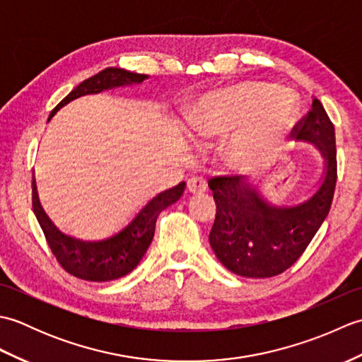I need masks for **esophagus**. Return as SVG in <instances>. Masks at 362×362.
I'll use <instances>...</instances> for the list:
<instances>
[{
	"label": "esophagus",
	"instance_id": "obj_1",
	"mask_svg": "<svg viewBox=\"0 0 362 362\" xmlns=\"http://www.w3.org/2000/svg\"><path fill=\"white\" fill-rule=\"evenodd\" d=\"M187 187L189 193H204L206 191V182L202 179V177H191L187 182Z\"/></svg>",
	"mask_w": 362,
	"mask_h": 362
}]
</instances>
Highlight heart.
Masks as SVG:
<instances>
[{"instance_id": "1", "label": "heart", "mask_w": 362, "mask_h": 362, "mask_svg": "<svg viewBox=\"0 0 362 362\" xmlns=\"http://www.w3.org/2000/svg\"><path fill=\"white\" fill-rule=\"evenodd\" d=\"M294 113L291 95L267 83L245 82L201 99L191 113V129L201 136H213L244 120L227 157L235 168H249L279 148Z\"/></svg>"}]
</instances>
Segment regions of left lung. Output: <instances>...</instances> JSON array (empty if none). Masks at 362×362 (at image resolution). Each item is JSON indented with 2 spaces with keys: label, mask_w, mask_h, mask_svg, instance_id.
<instances>
[{
  "label": "left lung",
  "mask_w": 362,
  "mask_h": 362,
  "mask_svg": "<svg viewBox=\"0 0 362 362\" xmlns=\"http://www.w3.org/2000/svg\"><path fill=\"white\" fill-rule=\"evenodd\" d=\"M291 135L316 144L327 160L324 182L306 202L279 209L243 188L238 175L209 180L216 202L209 240L218 259L236 275L269 279L286 271L302 257L332 209L337 180L334 126L319 99H313Z\"/></svg>",
  "instance_id": "8db88e82"
}]
</instances>
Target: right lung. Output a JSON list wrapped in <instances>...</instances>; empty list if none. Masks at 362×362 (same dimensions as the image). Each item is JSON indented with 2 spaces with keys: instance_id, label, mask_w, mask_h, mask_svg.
<instances>
[{
  "instance_id": "1",
  "label": "right lung",
  "mask_w": 362,
  "mask_h": 362,
  "mask_svg": "<svg viewBox=\"0 0 362 362\" xmlns=\"http://www.w3.org/2000/svg\"><path fill=\"white\" fill-rule=\"evenodd\" d=\"M146 78H148L146 74L130 73L121 70V68H105L101 73L79 83L70 95L54 107L49 118H52V115L60 107L76 98L99 93L107 88L129 86L134 82L140 83ZM183 189H185V182L157 194L122 232L99 243L79 241L60 233L45 216L40 204L37 201L35 188L33 189V209L52 255L68 274L87 281H110L132 272L135 266L140 263L153 238L158 214L175 201H179Z\"/></svg>"
}]
</instances>
